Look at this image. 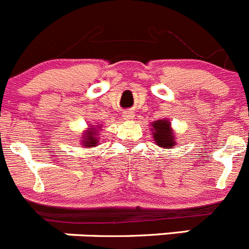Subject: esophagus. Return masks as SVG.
Returning a JSON list of instances; mask_svg holds the SVG:
<instances>
[{"mask_svg":"<svg viewBox=\"0 0 249 249\" xmlns=\"http://www.w3.org/2000/svg\"><path fill=\"white\" fill-rule=\"evenodd\" d=\"M123 117L126 118V120H133V118H135V113L131 111H126L123 113Z\"/></svg>","mask_w":249,"mask_h":249,"instance_id":"34e87169","label":"esophagus"}]
</instances>
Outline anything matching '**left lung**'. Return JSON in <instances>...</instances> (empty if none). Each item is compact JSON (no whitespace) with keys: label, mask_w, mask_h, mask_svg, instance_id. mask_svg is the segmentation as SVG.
Segmentation results:
<instances>
[{"label":"left lung","mask_w":249,"mask_h":249,"mask_svg":"<svg viewBox=\"0 0 249 249\" xmlns=\"http://www.w3.org/2000/svg\"><path fill=\"white\" fill-rule=\"evenodd\" d=\"M151 133L156 144L162 148H173L177 146L176 135L173 133V128L171 127V121L167 118L158 120L151 123Z\"/></svg>","instance_id":"1"}]
</instances>
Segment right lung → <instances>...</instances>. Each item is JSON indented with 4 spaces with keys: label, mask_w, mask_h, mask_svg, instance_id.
Wrapping results in <instances>:
<instances>
[{
    "label": "right lung",
    "mask_w": 249,
    "mask_h": 249,
    "mask_svg": "<svg viewBox=\"0 0 249 249\" xmlns=\"http://www.w3.org/2000/svg\"><path fill=\"white\" fill-rule=\"evenodd\" d=\"M102 127V124H91L89 128L86 129L82 133L80 138L81 144H83V147H96L98 144V135H100V129Z\"/></svg>",
    "instance_id": "add662e5"
}]
</instances>
